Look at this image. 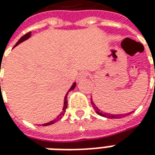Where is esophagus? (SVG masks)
<instances>
[{"label": "esophagus", "mask_w": 155, "mask_h": 155, "mask_svg": "<svg viewBox=\"0 0 155 155\" xmlns=\"http://www.w3.org/2000/svg\"><path fill=\"white\" fill-rule=\"evenodd\" d=\"M88 75V73L87 71H82V72H81L79 74V76H78V81H81L83 79H85V78L87 77Z\"/></svg>", "instance_id": "1"}]
</instances>
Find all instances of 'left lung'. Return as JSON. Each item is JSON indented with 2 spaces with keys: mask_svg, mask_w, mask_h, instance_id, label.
<instances>
[{
  "mask_svg": "<svg viewBox=\"0 0 155 155\" xmlns=\"http://www.w3.org/2000/svg\"><path fill=\"white\" fill-rule=\"evenodd\" d=\"M91 103H92V105H93L94 109L95 110L96 113H97V114H99V116H101V117H108V118H121L123 116H125L126 115V114H110V113H104L103 111H101V110H100L96 106V104L94 103L93 99H92ZM131 112H132V111H131ZM127 114H129V113H127Z\"/></svg>",
  "mask_w": 155,
  "mask_h": 155,
  "instance_id": "8db88e82",
  "label": "left lung"
}]
</instances>
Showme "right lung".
Segmentation results:
<instances>
[{"label": "right lung", "mask_w": 155, "mask_h": 155, "mask_svg": "<svg viewBox=\"0 0 155 155\" xmlns=\"http://www.w3.org/2000/svg\"><path fill=\"white\" fill-rule=\"evenodd\" d=\"M31 32H28V33H26L25 35H24L23 37H21L20 38V39H19L18 42H17V44L14 45V47L15 46H17L18 45H19L20 43H22V42H24L25 40H26V39H28L30 37H31ZM1 84V83H0ZM75 87H76V83L74 82V84L72 85V87H70V89L68 91V93L66 94V95H65V98H64V103H63V107H62V110H61V112L60 113V114L58 115L57 117H56V119H54V120L51 121V122H49V123H46V124H42L43 126H48V125H51V124H55L56 122H57L58 120H60L61 117H62V116L64 115V113H65V111H66V109H67L68 107V99H67V96H68V94L70 92V91H72V90H74V88H75Z\"/></svg>", "instance_id": "1"}]
</instances>
